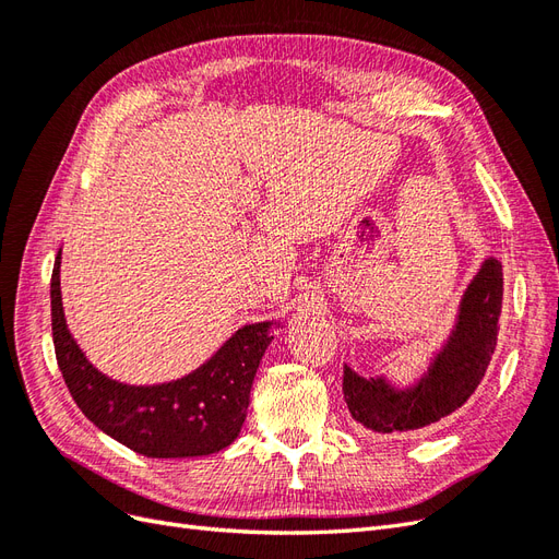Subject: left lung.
<instances>
[{"label":"left lung","mask_w":559,"mask_h":559,"mask_svg":"<svg viewBox=\"0 0 559 559\" xmlns=\"http://www.w3.org/2000/svg\"><path fill=\"white\" fill-rule=\"evenodd\" d=\"M501 298V263L487 257L462 292L443 343L413 380L396 382L384 373L364 378L345 364L343 396L354 421L380 436H405L441 425L460 411L492 361Z\"/></svg>","instance_id":"left-lung-1"}]
</instances>
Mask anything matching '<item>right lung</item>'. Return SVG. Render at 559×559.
<instances>
[{
    "label": "right lung",
    "instance_id": "add662e5",
    "mask_svg": "<svg viewBox=\"0 0 559 559\" xmlns=\"http://www.w3.org/2000/svg\"><path fill=\"white\" fill-rule=\"evenodd\" d=\"M60 261L62 249L50 277L53 345L81 413L114 441L154 460H186L228 448L242 431L253 378L273 343V329L284 326L282 321L240 326L189 376L158 384H128L97 370L67 326Z\"/></svg>",
    "mask_w": 559,
    "mask_h": 559
}]
</instances>
